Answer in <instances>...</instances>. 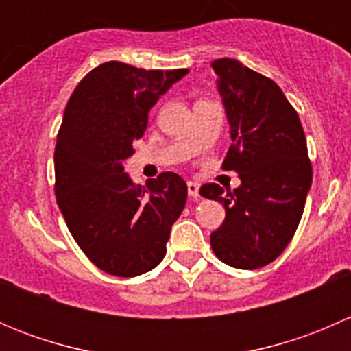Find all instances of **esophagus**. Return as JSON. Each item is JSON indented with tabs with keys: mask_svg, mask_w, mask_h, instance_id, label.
<instances>
[{
	"mask_svg": "<svg viewBox=\"0 0 351 351\" xmlns=\"http://www.w3.org/2000/svg\"><path fill=\"white\" fill-rule=\"evenodd\" d=\"M186 189H189L190 198H193V200H198V198H200V193H198V189H200V186H198L197 183L189 182L186 183Z\"/></svg>",
	"mask_w": 351,
	"mask_h": 351,
	"instance_id": "1",
	"label": "esophagus"
}]
</instances>
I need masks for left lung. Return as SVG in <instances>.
<instances>
[{
    "label": "left lung",
    "mask_w": 351,
    "mask_h": 351,
    "mask_svg": "<svg viewBox=\"0 0 351 351\" xmlns=\"http://www.w3.org/2000/svg\"><path fill=\"white\" fill-rule=\"evenodd\" d=\"M212 69L231 127L222 168L234 169L241 185L228 193L217 183L200 189L226 208L210 246L229 267L254 270L280 256L295 234L313 168L299 115L275 81L229 58Z\"/></svg>",
    "instance_id": "obj_1"
}]
</instances>
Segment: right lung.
Masks as SVG:
<instances>
[{
  "label": "right lung",
  "mask_w": 351,
  "mask_h": 351,
  "mask_svg": "<svg viewBox=\"0 0 351 351\" xmlns=\"http://www.w3.org/2000/svg\"><path fill=\"white\" fill-rule=\"evenodd\" d=\"M185 74L104 62L66 105L54 151L56 198L74 241L110 275L137 277L158 267L185 207L186 183L176 173L143 189L123 171L149 110Z\"/></svg>",
  "instance_id": "add662e5"
}]
</instances>
